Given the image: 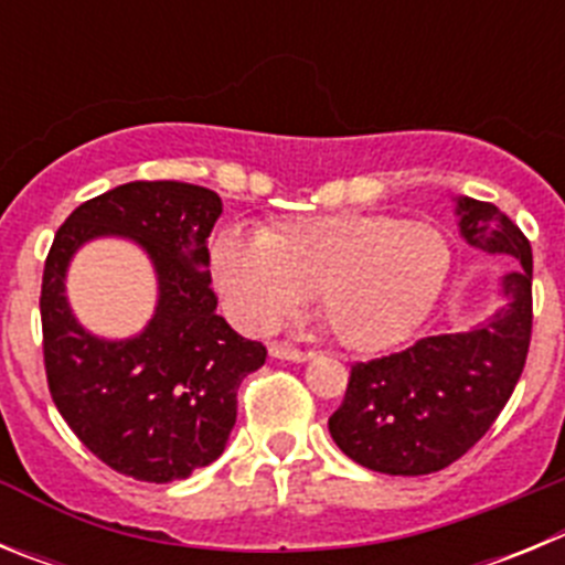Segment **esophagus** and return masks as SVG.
<instances>
[{"mask_svg": "<svg viewBox=\"0 0 565 565\" xmlns=\"http://www.w3.org/2000/svg\"><path fill=\"white\" fill-rule=\"evenodd\" d=\"M268 353H271L274 359H286V362H308V359H311V353L299 351V348H294V344H286V342H271Z\"/></svg>", "mask_w": 565, "mask_h": 565, "instance_id": "esophagus-1", "label": "esophagus"}]
</instances>
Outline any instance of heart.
Masks as SVG:
<instances>
[{"instance_id": "1", "label": "heart", "mask_w": 565, "mask_h": 565, "mask_svg": "<svg viewBox=\"0 0 565 565\" xmlns=\"http://www.w3.org/2000/svg\"><path fill=\"white\" fill-rule=\"evenodd\" d=\"M212 271L252 331H271L317 294L319 317L344 348L382 351L430 317L452 246L436 223L342 212L277 223L257 237L226 228L214 239Z\"/></svg>"}]
</instances>
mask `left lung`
<instances>
[{
  "label": "left lung",
  "mask_w": 565,
  "mask_h": 565,
  "mask_svg": "<svg viewBox=\"0 0 565 565\" xmlns=\"http://www.w3.org/2000/svg\"><path fill=\"white\" fill-rule=\"evenodd\" d=\"M467 246L515 259L503 306L463 331L424 337L407 351L356 362L328 430L339 450L384 476H430L492 427L523 373L532 337V246L492 203L456 198Z\"/></svg>",
  "instance_id": "1"
}]
</instances>
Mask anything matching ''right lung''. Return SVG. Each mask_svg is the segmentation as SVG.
<instances>
[{"label":"right lung","mask_w":565,"mask_h":565,"mask_svg":"<svg viewBox=\"0 0 565 565\" xmlns=\"http://www.w3.org/2000/svg\"><path fill=\"white\" fill-rule=\"evenodd\" d=\"M221 212L212 189L124 183L70 214L44 263L50 396L93 456L138 481H181L221 458L237 422L239 382L266 364V348L217 313L209 234ZM102 236L135 242L159 282L153 319L127 340L87 332L66 299L68 263Z\"/></svg>","instance_id":"right-lung-1"}]
</instances>
